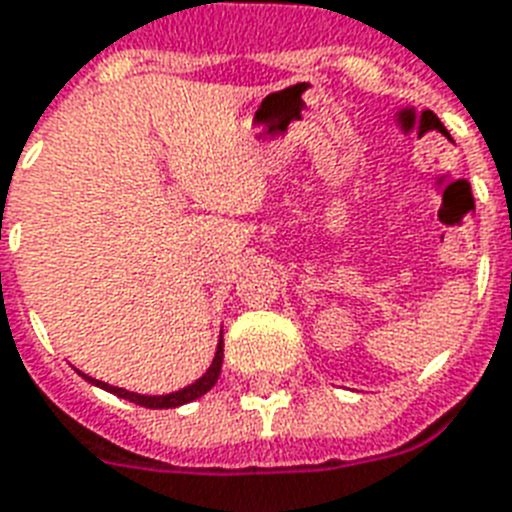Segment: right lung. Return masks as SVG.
I'll list each match as a JSON object with an SVG mask.
<instances>
[{
    "label": "right lung",
    "instance_id": "obj_1",
    "mask_svg": "<svg viewBox=\"0 0 512 512\" xmlns=\"http://www.w3.org/2000/svg\"><path fill=\"white\" fill-rule=\"evenodd\" d=\"M220 365H223V342H218V352H215V360L213 365L207 368V373L202 378H197L194 384L186 386V389H178V392L173 394H162V397H147V394H136V392H126V389H118V386H110L105 384V381H97V378L86 376V373H81L86 381H91L94 386H99V389H107V392L118 394V397H123V400L134 402V405H141V407H155V410H162V407H178V405H186V402L197 400V397H202V394H207L210 389L215 386V381H218L220 376Z\"/></svg>",
    "mask_w": 512,
    "mask_h": 512
}]
</instances>
